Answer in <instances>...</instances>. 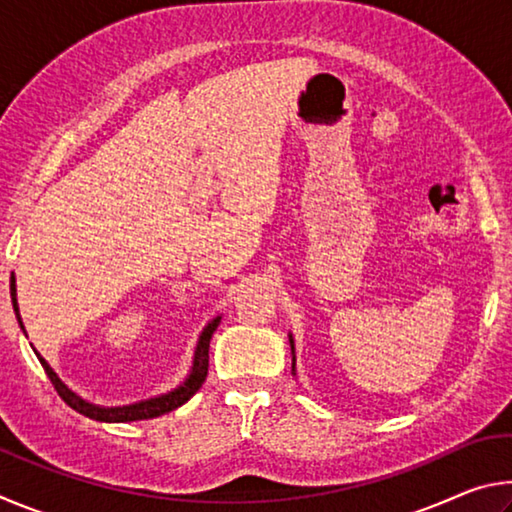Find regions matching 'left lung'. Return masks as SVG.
<instances>
[{
  "label": "left lung",
  "mask_w": 512,
  "mask_h": 512,
  "mask_svg": "<svg viewBox=\"0 0 512 512\" xmlns=\"http://www.w3.org/2000/svg\"><path fill=\"white\" fill-rule=\"evenodd\" d=\"M291 350H293V341H291Z\"/></svg>",
  "instance_id": "obj_1"
}]
</instances>
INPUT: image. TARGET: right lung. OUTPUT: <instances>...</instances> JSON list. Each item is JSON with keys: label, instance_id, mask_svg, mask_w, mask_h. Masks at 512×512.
<instances>
[{"label": "right lung", "instance_id": "add662e5", "mask_svg": "<svg viewBox=\"0 0 512 512\" xmlns=\"http://www.w3.org/2000/svg\"><path fill=\"white\" fill-rule=\"evenodd\" d=\"M11 298H13V309H15V316H17V323H20L22 332H24V325H22V318H20V311H17V300H15V277H11ZM219 320L221 318H214L210 325L203 329L201 339H198L196 345V354H194V366H192V375L187 377V381L176 391H171L167 395H160V397H151V400L146 402H137L131 406H97V404H90L85 402L83 397H79L76 393L69 391V388L63 384V381L58 379V375L54 370L49 368V363L40 357L38 359L42 363V368H45L47 377L51 379V384H54L56 393L63 397V402L67 406H72L74 411H79L85 418H92V420H99V422H135V420H151V418H158V415L169 413L173 409H178V406H183L189 397H192L198 388L203 386V381L207 377V368H210V339L214 334V329L219 327Z\"/></svg>", "mask_w": 512, "mask_h": 512}]
</instances>
